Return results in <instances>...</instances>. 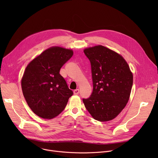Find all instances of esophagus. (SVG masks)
<instances>
[{
	"label": "esophagus",
	"mask_w": 158,
	"mask_h": 158,
	"mask_svg": "<svg viewBox=\"0 0 158 158\" xmlns=\"http://www.w3.org/2000/svg\"><path fill=\"white\" fill-rule=\"evenodd\" d=\"M79 93V89H75V90L73 91V94H74L75 95H78Z\"/></svg>",
	"instance_id": "34e87169"
}]
</instances>
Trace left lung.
Segmentation results:
<instances>
[{
    "instance_id": "8db88e82",
    "label": "left lung",
    "mask_w": 158,
    "mask_h": 158,
    "mask_svg": "<svg viewBox=\"0 0 158 158\" xmlns=\"http://www.w3.org/2000/svg\"><path fill=\"white\" fill-rule=\"evenodd\" d=\"M92 67L93 92L83 102L92 117L110 121L120 113L130 97L133 76L125 59L102 45L84 49Z\"/></svg>"
}]
</instances>
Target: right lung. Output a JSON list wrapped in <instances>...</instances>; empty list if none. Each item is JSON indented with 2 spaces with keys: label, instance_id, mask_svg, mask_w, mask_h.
Instances as JSON below:
<instances>
[{
  "label": "right lung",
  "instance_id": "right-lung-1",
  "mask_svg": "<svg viewBox=\"0 0 158 158\" xmlns=\"http://www.w3.org/2000/svg\"><path fill=\"white\" fill-rule=\"evenodd\" d=\"M72 49L51 47L27 66L21 80L23 95L31 110L44 119L59 115L73 92L60 74L62 66L73 56Z\"/></svg>",
  "mask_w": 158,
  "mask_h": 158
}]
</instances>
